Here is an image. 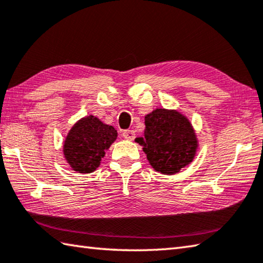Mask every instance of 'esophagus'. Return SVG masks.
<instances>
[{"label": "esophagus", "instance_id": "esophagus-1", "mask_svg": "<svg viewBox=\"0 0 263 263\" xmlns=\"http://www.w3.org/2000/svg\"><path fill=\"white\" fill-rule=\"evenodd\" d=\"M122 136L127 139V140H133V139L136 138V132L132 130H124L122 133Z\"/></svg>", "mask_w": 263, "mask_h": 263}]
</instances>
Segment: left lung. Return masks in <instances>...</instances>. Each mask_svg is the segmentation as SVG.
Returning <instances> with one entry per match:
<instances>
[{
    "mask_svg": "<svg viewBox=\"0 0 263 263\" xmlns=\"http://www.w3.org/2000/svg\"><path fill=\"white\" fill-rule=\"evenodd\" d=\"M145 136L137 138L157 172L174 174L193 162L197 138L190 122L177 110L159 108L145 116Z\"/></svg>",
    "mask_w": 263,
    "mask_h": 263,
    "instance_id": "8db88e82",
    "label": "left lung"
}]
</instances>
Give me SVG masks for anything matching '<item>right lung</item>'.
<instances>
[{
  "label": "right lung",
  "instance_id": "add662e5",
  "mask_svg": "<svg viewBox=\"0 0 263 263\" xmlns=\"http://www.w3.org/2000/svg\"><path fill=\"white\" fill-rule=\"evenodd\" d=\"M116 138L115 128L104 124L96 116L82 118L67 135L64 145L66 161L76 172H93Z\"/></svg>",
  "mask_w": 263,
  "mask_h": 263
}]
</instances>
